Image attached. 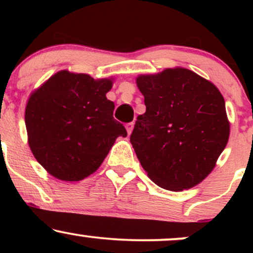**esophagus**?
Wrapping results in <instances>:
<instances>
[{
	"mask_svg": "<svg viewBox=\"0 0 253 253\" xmlns=\"http://www.w3.org/2000/svg\"><path fill=\"white\" fill-rule=\"evenodd\" d=\"M133 127H134V124H133V123H129V124L126 125V129H127V133H128V135L130 134V133H132Z\"/></svg>",
	"mask_w": 253,
	"mask_h": 253,
	"instance_id": "esophagus-1",
	"label": "esophagus"
}]
</instances>
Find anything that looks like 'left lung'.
I'll use <instances>...</instances> for the list:
<instances>
[{
	"mask_svg": "<svg viewBox=\"0 0 253 253\" xmlns=\"http://www.w3.org/2000/svg\"><path fill=\"white\" fill-rule=\"evenodd\" d=\"M146 112L136 118L130 143L158 187L190 189L215 168L227 145L225 100L213 83L184 68L140 75Z\"/></svg>",
	"mask_w": 253,
	"mask_h": 253,
	"instance_id": "left-lung-1",
	"label": "left lung"
}]
</instances>
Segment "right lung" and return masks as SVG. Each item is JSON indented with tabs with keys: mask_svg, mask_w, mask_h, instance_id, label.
Returning a JSON list of instances; mask_svg holds the SVG:
<instances>
[{
	"mask_svg": "<svg viewBox=\"0 0 253 253\" xmlns=\"http://www.w3.org/2000/svg\"><path fill=\"white\" fill-rule=\"evenodd\" d=\"M112 86V78L62 70L32 92L25 110L28 145L50 175L66 182L85 178L118 136L127 135L106 97Z\"/></svg>",
	"mask_w": 253,
	"mask_h": 253,
	"instance_id": "obj_1",
	"label": "right lung"
}]
</instances>
